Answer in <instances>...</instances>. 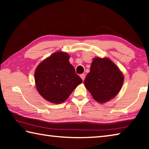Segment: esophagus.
Instances as JSON below:
<instances>
[{"label": "esophagus", "mask_w": 149, "mask_h": 149, "mask_svg": "<svg viewBox=\"0 0 149 149\" xmlns=\"http://www.w3.org/2000/svg\"><path fill=\"white\" fill-rule=\"evenodd\" d=\"M80 77H81V78L83 81H84L85 77V74H83L81 75H80Z\"/></svg>", "instance_id": "obj_1"}]
</instances>
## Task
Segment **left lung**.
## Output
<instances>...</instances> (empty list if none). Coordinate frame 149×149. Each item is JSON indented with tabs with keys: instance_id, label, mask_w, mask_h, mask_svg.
I'll return each instance as SVG.
<instances>
[{
	"instance_id": "8db88e82",
	"label": "left lung",
	"mask_w": 149,
	"mask_h": 149,
	"mask_svg": "<svg viewBox=\"0 0 149 149\" xmlns=\"http://www.w3.org/2000/svg\"><path fill=\"white\" fill-rule=\"evenodd\" d=\"M123 80L122 72L112 60L108 58L95 57L84 84L93 99L104 104L118 94Z\"/></svg>"
}]
</instances>
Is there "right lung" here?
Listing matches in <instances>:
<instances>
[{"instance_id":"add662e5","label":"right lung","mask_w":149,"mask_h":149,"mask_svg":"<svg viewBox=\"0 0 149 149\" xmlns=\"http://www.w3.org/2000/svg\"><path fill=\"white\" fill-rule=\"evenodd\" d=\"M69 58L66 52H56L40 63L35 70L37 90L47 101L61 104L82 83Z\"/></svg>"}]
</instances>
